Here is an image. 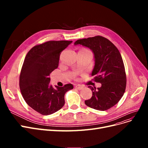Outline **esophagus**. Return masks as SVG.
<instances>
[{"label": "esophagus", "instance_id": "esophagus-1", "mask_svg": "<svg viewBox=\"0 0 148 148\" xmlns=\"http://www.w3.org/2000/svg\"><path fill=\"white\" fill-rule=\"evenodd\" d=\"M75 88H77V89H78V90H82V89L83 88V86H82V85H80V84H77V85H75Z\"/></svg>", "mask_w": 148, "mask_h": 148}]
</instances>
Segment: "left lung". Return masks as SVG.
Returning a JSON list of instances; mask_svg holds the SVG:
<instances>
[{
    "mask_svg": "<svg viewBox=\"0 0 148 148\" xmlns=\"http://www.w3.org/2000/svg\"><path fill=\"white\" fill-rule=\"evenodd\" d=\"M75 44H81L92 51L95 65L92 79L102 85L97 89L88 86L92 95L84 101L85 104L98 110L109 109L121 99L127 86L125 66L119 51L108 39L101 36L78 39Z\"/></svg>",
    "mask_w": 148,
    "mask_h": 148,
    "instance_id": "1",
    "label": "left lung"
}]
</instances>
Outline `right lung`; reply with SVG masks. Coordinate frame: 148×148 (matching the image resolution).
I'll return each mask as SVG.
<instances>
[{"label":"right lung","mask_w":148,"mask_h":148,"mask_svg":"<svg viewBox=\"0 0 148 148\" xmlns=\"http://www.w3.org/2000/svg\"><path fill=\"white\" fill-rule=\"evenodd\" d=\"M71 41H49L37 44L26 54L20 74L19 85L24 100L31 108L43 115L59 110L65 104L66 92L71 84L53 88L49 75L58 68L60 52Z\"/></svg>","instance_id":"1"}]
</instances>
